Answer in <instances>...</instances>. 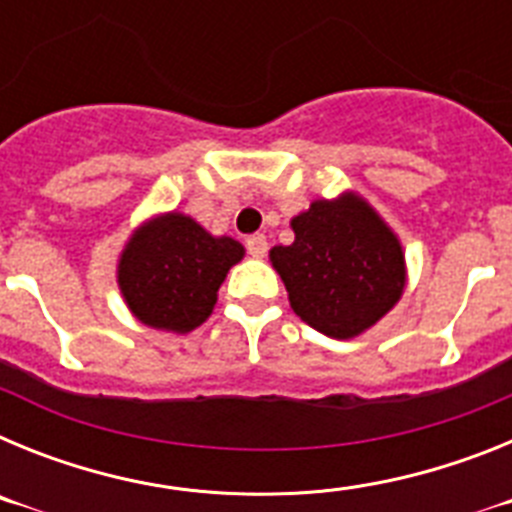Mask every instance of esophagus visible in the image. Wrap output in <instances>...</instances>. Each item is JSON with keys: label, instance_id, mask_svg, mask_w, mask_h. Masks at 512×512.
I'll list each match as a JSON object with an SVG mask.
<instances>
[{"label": "esophagus", "instance_id": "1", "mask_svg": "<svg viewBox=\"0 0 512 512\" xmlns=\"http://www.w3.org/2000/svg\"><path fill=\"white\" fill-rule=\"evenodd\" d=\"M246 248H248V253H251L253 259H264L266 251H269V243H266V235H264V233L251 235V238H248V241H246Z\"/></svg>", "mask_w": 512, "mask_h": 512}]
</instances>
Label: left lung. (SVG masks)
Segmentation results:
<instances>
[{
    "mask_svg": "<svg viewBox=\"0 0 512 512\" xmlns=\"http://www.w3.org/2000/svg\"><path fill=\"white\" fill-rule=\"evenodd\" d=\"M292 246H274L271 266L289 305L323 336L348 341L377 325L408 284L405 251L395 230L359 192L310 202L289 220Z\"/></svg>",
    "mask_w": 512,
    "mask_h": 512,
    "instance_id": "1",
    "label": "left lung"
}]
</instances>
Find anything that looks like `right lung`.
<instances>
[{
  "label": "right lung",
  "instance_id": "right-lung-1",
  "mask_svg": "<svg viewBox=\"0 0 512 512\" xmlns=\"http://www.w3.org/2000/svg\"><path fill=\"white\" fill-rule=\"evenodd\" d=\"M243 256V243L212 235L192 215L158 212L122 246L117 287L138 323L182 336L210 318L217 289Z\"/></svg>",
  "mask_w": 512,
  "mask_h": 512
}]
</instances>
